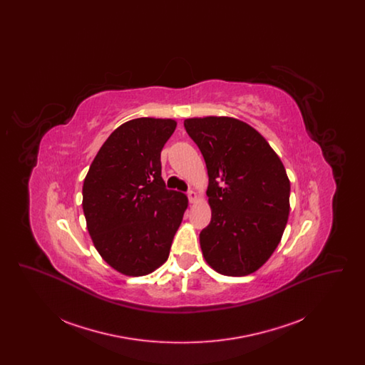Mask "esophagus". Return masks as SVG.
<instances>
[{
    "label": "esophagus",
    "instance_id": "34e87169",
    "mask_svg": "<svg viewBox=\"0 0 365 365\" xmlns=\"http://www.w3.org/2000/svg\"><path fill=\"white\" fill-rule=\"evenodd\" d=\"M187 197H189V201H190L191 204H194L198 200V194L195 191H187Z\"/></svg>",
    "mask_w": 365,
    "mask_h": 365
}]
</instances>
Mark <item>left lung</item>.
<instances>
[{"label":"left lung","instance_id":"1","mask_svg":"<svg viewBox=\"0 0 365 365\" xmlns=\"http://www.w3.org/2000/svg\"><path fill=\"white\" fill-rule=\"evenodd\" d=\"M185 128L201 150L212 209L200 245L219 274L245 277L277 249L287 225L290 182L278 155L249 124L232 118H194Z\"/></svg>","mask_w":365,"mask_h":365}]
</instances>
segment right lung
Listing matches in <instances>:
<instances>
[{"label":"right lung","mask_w":365,"mask_h":365,"mask_svg":"<svg viewBox=\"0 0 365 365\" xmlns=\"http://www.w3.org/2000/svg\"><path fill=\"white\" fill-rule=\"evenodd\" d=\"M171 119L139 118L118 127L94 157L83 182L87 230L116 271L142 277L164 264L187 208L168 190L160 155L174 134Z\"/></svg>","instance_id":"add662e5"}]
</instances>
